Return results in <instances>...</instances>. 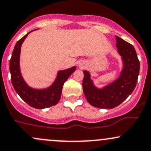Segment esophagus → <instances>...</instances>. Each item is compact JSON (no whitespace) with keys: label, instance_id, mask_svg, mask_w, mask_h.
<instances>
[{"label":"esophagus","instance_id":"esophagus-1","mask_svg":"<svg viewBox=\"0 0 151 151\" xmlns=\"http://www.w3.org/2000/svg\"><path fill=\"white\" fill-rule=\"evenodd\" d=\"M79 67H80V68H83L84 67L83 64H82V63H80V64H79Z\"/></svg>","mask_w":151,"mask_h":151}]
</instances>
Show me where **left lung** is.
Returning a JSON list of instances; mask_svg holds the SVG:
<instances>
[{
    "label": "left lung",
    "mask_w": 151,
    "mask_h": 151,
    "mask_svg": "<svg viewBox=\"0 0 151 151\" xmlns=\"http://www.w3.org/2000/svg\"><path fill=\"white\" fill-rule=\"evenodd\" d=\"M117 51L121 56L122 68L119 77L102 88L96 86L90 73L84 70L82 88L88 102L99 109H111L120 105L132 94L136 87L139 61L134 47L116 36Z\"/></svg>",
    "instance_id": "8db88e82"
}]
</instances>
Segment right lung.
<instances>
[{"instance_id":"1","label":"right lung","mask_w":151,"mask_h":151,"mask_svg":"<svg viewBox=\"0 0 151 151\" xmlns=\"http://www.w3.org/2000/svg\"><path fill=\"white\" fill-rule=\"evenodd\" d=\"M37 29L30 31L17 42L12 52L9 66L12 85L19 96L31 107L42 109L58 104L61 98L63 84L76 70V66L58 71L53 82L47 88L37 89L30 87L22 77L20 68V53L24 40L30 32Z\"/></svg>"}]
</instances>
